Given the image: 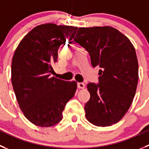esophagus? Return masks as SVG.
<instances>
[{
	"label": "esophagus",
	"mask_w": 149,
	"mask_h": 149,
	"mask_svg": "<svg viewBox=\"0 0 149 149\" xmlns=\"http://www.w3.org/2000/svg\"><path fill=\"white\" fill-rule=\"evenodd\" d=\"M78 87H79V89H84V87H85V84L82 82H79L78 83Z\"/></svg>",
	"instance_id": "obj_1"
}]
</instances>
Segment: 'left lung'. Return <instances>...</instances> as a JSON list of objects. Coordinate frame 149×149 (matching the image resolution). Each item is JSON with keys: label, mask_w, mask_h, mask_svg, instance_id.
<instances>
[{"label": "left lung", "mask_w": 149, "mask_h": 149, "mask_svg": "<svg viewBox=\"0 0 149 149\" xmlns=\"http://www.w3.org/2000/svg\"><path fill=\"white\" fill-rule=\"evenodd\" d=\"M74 41L89 52L93 67L99 65V84L89 83L85 116L97 126L121 120L134 99L138 82L135 49L127 37L111 26L79 28Z\"/></svg>", "instance_id": "obj_1"}]
</instances>
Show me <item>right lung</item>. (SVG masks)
<instances>
[{"label":"right lung","mask_w":149,"mask_h":149,"mask_svg":"<svg viewBox=\"0 0 149 149\" xmlns=\"http://www.w3.org/2000/svg\"><path fill=\"white\" fill-rule=\"evenodd\" d=\"M77 27L39 25L19 43L12 61V84L19 107L33 124L50 127L59 123L77 83L51 77L58 49L74 37Z\"/></svg>","instance_id":"obj_1"}]
</instances>
